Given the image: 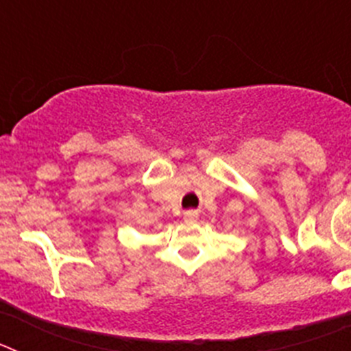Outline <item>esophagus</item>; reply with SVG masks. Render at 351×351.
Listing matches in <instances>:
<instances>
[{
  "instance_id": "obj_1",
  "label": "esophagus",
  "mask_w": 351,
  "mask_h": 351,
  "mask_svg": "<svg viewBox=\"0 0 351 351\" xmlns=\"http://www.w3.org/2000/svg\"><path fill=\"white\" fill-rule=\"evenodd\" d=\"M182 218H184L186 221H197L198 214H197V210H186V213L182 214Z\"/></svg>"
}]
</instances>
